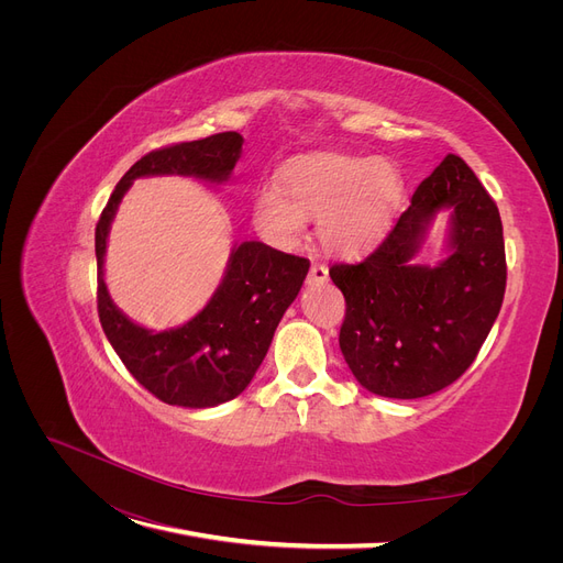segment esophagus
<instances>
[{"label":"esophagus","mask_w":563,"mask_h":563,"mask_svg":"<svg viewBox=\"0 0 563 563\" xmlns=\"http://www.w3.org/2000/svg\"><path fill=\"white\" fill-rule=\"evenodd\" d=\"M327 280H329V266L327 264H319V262H312L308 283L310 285H321V283H327Z\"/></svg>","instance_id":"esophagus-1"}]
</instances>
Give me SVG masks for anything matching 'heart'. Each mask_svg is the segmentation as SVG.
<instances>
[{
	"mask_svg": "<svg viewBox=\"0 0 563 563\" xmlns=\"http://www.w3.org/2000/svg\"><path fill=\"white\" fill-rule=\"evenodd\" d=\"M276 185L262 189L253 202V223L262 236L291 249L303 240L308 219H319L321 246L342 257L372 249L404 198V175L393 162L340 153L294 162L280 170Z\"/></svg>",
	"mask_w": 563,
	"mask_h": 563,
	"instance_id": "heart-1",
	"label": "heart"
}]
</instances>
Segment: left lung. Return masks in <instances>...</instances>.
<instances>
[{
    "mask_svg": "<svg viewBox=\"0 0 563 563\" xmlns=\"http://www.w3.org/2000/svg\"><path fill=\"white\" fill-rule=\"evenodd\" d=\"M445 209L451 255L416 265L428 225ZM331 278L346 301L340 349L361 386L390 399L433 395L477 358L505 299L497 205L472 168L448 155L383 244L358 264H335Z\"/></svg>",
    "mask_w": 563,
    "mask_h": 563,
    "instance_id": "left-lung-1",
    "label": "left lung"
}]
</instances>
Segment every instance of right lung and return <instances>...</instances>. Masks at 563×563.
I'll use <instances>...</instances> for the list:
<instances>
[{"mask_svg": "<svg viewBox=\"0 0 563 563\" xmlns=\"http://www.w3.org/2000/svg\"><path fill=\"white\" fill-rule=\"evenodd\" d=\"M242 134L221 132L147 153L115 185L96 228L98 312L104 335L141 386L170 406L212 408L249 388L310 262L262 242L234 244L207 306L183 327L155 333L111 301L102 269L107 236L118 205L139 177L183 175L223 185L242 157Z\"/></svg>", "mask_w": 563, "mask_h": 563, "instance_id": "right-lung-1", "label": "right lung"}]
</instances>
